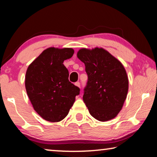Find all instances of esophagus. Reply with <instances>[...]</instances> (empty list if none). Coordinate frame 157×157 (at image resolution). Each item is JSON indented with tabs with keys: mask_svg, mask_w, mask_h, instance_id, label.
Instances as JSON below:
<instances>
[{
	"mask_svg": "<svg viewBox=\"0 0 157 157\" xmlns=\"http://www.w3.org/2000/svg\"><path fill=\"white\" fill-rule=\"evenodd\" d=\"M75 86H78V87H79V88H80V83H79V82H76V83H75Z\"/></svg>",
	"mask_w": 157,
	"mask_h": 157,
	"instance_id": "34e87169",
	"label": "esophagus"
}]
</instances>
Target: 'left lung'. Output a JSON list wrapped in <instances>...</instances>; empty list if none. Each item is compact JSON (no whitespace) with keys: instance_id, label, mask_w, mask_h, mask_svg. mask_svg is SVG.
I'll return each mask as SVG.
<instances>
[{"instance_id":"obj_1","label":"left lung","mask_w":157,"mask_h":157,"mask_svg":"<svg viewBox=\"0 0 157 157\" xmlns=\"http://www.w3.org/2000/svg\"><path fill=\"white\" fill-rule=\"evenodd\" d=\"M77 57L88 75L84 102L91 115L102 122L116 117L123 108L129 80L122 63L102 48H81Z\"/></svg>"}]
</instances>
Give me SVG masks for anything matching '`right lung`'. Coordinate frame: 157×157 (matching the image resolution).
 I'll return each mask as SVG.
<instances>
[{
	"label": "right lung",
	"instance_id": "1",
	"mask_svg": "<svg viewBox=\"0 0 157 157\" xmlns=\"http://www.w3.org/2000/svg\"><path fill=\"white\" fill-rule=\"evenodd\" d=\"M74 54L71 48L50 47L29 65L25 86L34 109L42 118L55 123L68 115L79 89L68 80L64 60Z\"/></svg>",
	"mask_w": 157,
	"mask_h": 157
}]
</instances>
